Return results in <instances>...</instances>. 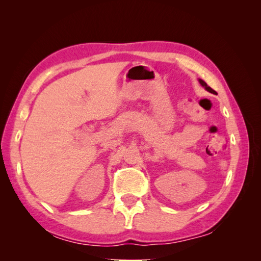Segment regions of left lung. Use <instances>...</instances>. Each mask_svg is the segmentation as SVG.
Instances as JSON below:
<instances>
[{
	"label": "left lung",
	"instance_id": "8db88e82",
	"mask_svg": "<svg viewBox=\"0 0 261 261\" xmlns=\"http://www.w3.org/2000/svg\"><path fill=\"white\" fill-rule=\"evenodd\" d=\"M199 83H201V85L202 86H204L205 87V90H206V91H208L210 93H213V94H216V92L213 90V88H211L210 86H207V84H206V83H205L204 81H202V80H199Z\"/></svg>",
	"mask_w": 261,
	"mask_h": 261
}]
</instances>
